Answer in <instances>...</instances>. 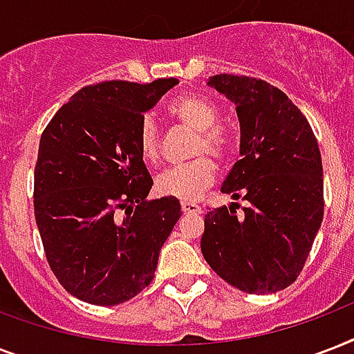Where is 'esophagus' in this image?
Wrapping results in <instances>:
<instances>
[{"mask_svg":"<svg viewBox=\"0 0 354 354\" xmlns=\"http://www.w3.org/2000/svg\"><path fill=\"white\" fill-rule=\"evenodd\" d=\"M182 211L185 215H200L202 213V207L194 202H182Z\"/></svg>","mask_w":354,"mask_h":354,"instance_id":"1","label":"esophagus"}]
</instances>
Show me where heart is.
Returning a JSON list of instances; mask_svg holds the SVG:
<instances>
[{"mask_svg": "<svg viewBox=\"0 0 354 354\" xmlns=\"http://www.w3.org/2000/svg\"><path fill=\"white\" fill-rule=\"evenodd\" d=\"M169 112L183 127L198 132L194 141L193 154L209 152L216 160H224L232 152V138L222 127H218L221 112L215 102L200 95H183L172 102ZM139 152L147 161L160 158V132L154 119L145 115L138 128ZM216 167L207 156H200L185 165L172 167L161 172L156 180V191L161 196H172L178 200H196L205 189L215 183Z\"/></svg>", "mask_w": 354, "mask_h": 354, "instance_id": "1", "label": "heart"}]
</instances>
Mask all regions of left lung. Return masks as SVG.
<instances>
[{
    "instance_id": "obj_1",
    "label": "left lung",
    "mask_w": 354,
    "mask_h": 354,
    "mask_svg": "<svg viewBox=\"0 0 354 354\" xmlns=\"http://www.w3.org/2000/svg\"><path fill=\"white\" fill-rule=\"evenodd\" d=\"M209 88L235 104L241 160L222 193L239 205L207 211L202 255L222 279L248 294L292 285L324 221V167L318 141L299 108L268 82L215 75Z\"/></svg>"
}]
</instances>
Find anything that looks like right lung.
<instances>
[{"label": "right lung", "mask_w": 354, "mask_h": 354, "mask_svg": "<svg viewBox=\"0 0 354 354\" xmlns=\"http://www.w3.org/2000/svg\"><path fill=\"white\" fill-rule=\"evenodd\" d=\"M176 84L86 86L41 133L36 226L53 274L80 301L112 307L138 296L182 215L178 198L147 200L154 182L138 147L143 113Z\"/></svg>", "instance_id": "add662e5"}]
</instances>
